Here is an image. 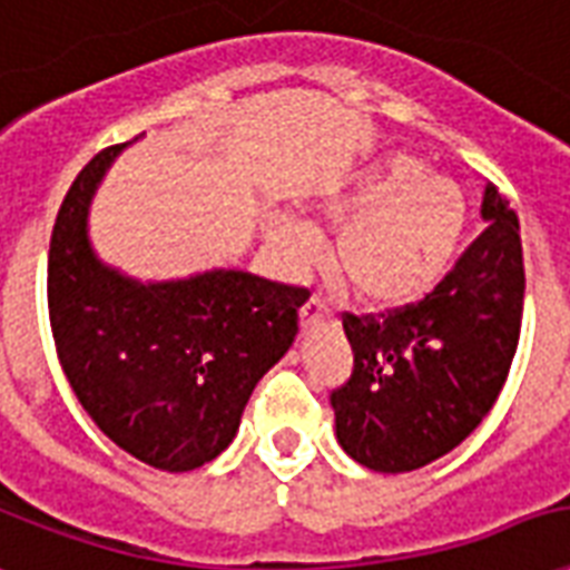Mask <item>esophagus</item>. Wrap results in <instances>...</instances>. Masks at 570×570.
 I'll return each instance as SVG.
<instances>
[{
	"mask_svg": "<svg viewBox=\"0 0 570 570\" xmlns=\"http://www.w3.org/2000/svg\"><path fill=\"white\" fill-rule=\"evenodd\" d=\"M298 323H302V328H314L320 326V323H332V314H328V307L323 305V302H317V298H311V302H305L302 305V314H298Z\"/></svg>",
	"mask_w": 570,
	"mask_h": 570,
	"instance_id": "esophagus-1",
	"label": "esophagus"
}]
</instances>
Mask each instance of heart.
<instances>
[{
	"label": "heart",
	"instance_id": "obj_1",
	"mask_svg": "<svg viewBox=\"0 0 570 570\" xmlns=\"http://www.w3.org/2000/svg\"><path fill=\"white\" fill-rule=\"evenodd\" d=\"M314 229L335 232L332 274L341 289L360 305L390 311L438 284L465 229V199L453 180L425 175L411 156H392L323 202ZM268 244L293 274L317 259L311 232L289 217L272 220Z\"/></svg>",
	"mask_w": 570,
	"mask_h": 570
}]
</instances>
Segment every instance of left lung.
I'll return each instance as SVG.
<instances>
[{"mask_svg":"<svg viewBox=\"0 0 570 570\" xmlns=\"http://www.w3.org/2000/svg\"><path fill=\"white\" fill-rule=\"evenodd\" d=\"M480 232L425 298L347 314L353 374L328 402L335 435L360 465L402 474L465 441L492 411L520 344V220L489 184Z\"/></svg>","mask_w":570,"mask_h":570,"instance_id":"obj_1","label":"left lung"}]
</instances>
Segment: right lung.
I'll use <instances>...</instances> for the list:
<instances>
[{"mask_svg":"<svg viewBox=\"0 0 570 570\" xmlns=\"http://www.w3.org/2000/svg\"><path fill=\"white\" fill-rule=\"evenodd\" d=\"M126 145L81 168L48 253V314L71 392L114 444L159 471L220 456L244 404L298 332L305 286L247 272L138 284L96 259L87 208Z\"/></svg>","mask_w":570,"mask_h":570,"instance_id":"add662e5","label":"right lung"}]
</instances>
